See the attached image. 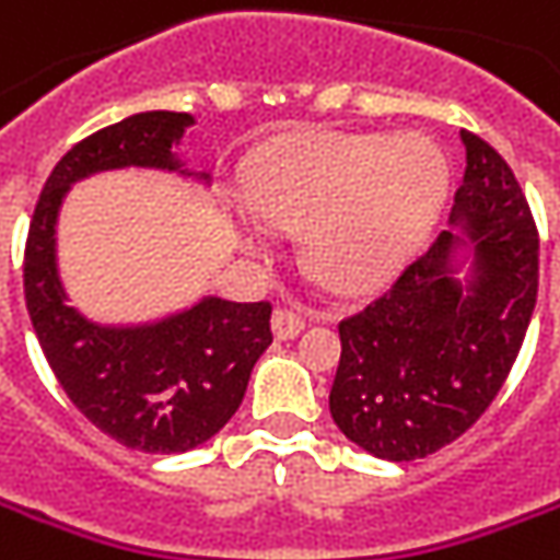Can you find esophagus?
<instances>
[{
	"label": "esophagus",
	"instance_id": "1",
	"mask_svg": "<svg viewBox=\"0 0 560 560\" xmlns=\"http://www.w3.org/2000/svg\"><path fill=\"white\" fill-rule=\"evenodd\" d=\"M306 328L303 315L294 310H276L272 312V334L276 340H294L300 337V330Z\"/></svg>",
	"mask_w": 560,
	"mask_h": 560
}]
</instances>
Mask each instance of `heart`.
<instances>
[{"label":"heart","mask_w":560,"mask_h":560,"mask_svg":"<svg viewBox=\"0 0 560 560\" xmlns=\"http://www.w3.org/2000/svg\"><path fill=\"white\" fill-rule=\"evenodd\" d=\"M447 159L429 137L318 131L266 159L250 201L272 226H303V257L330 288L392 279L432 230L447 196ZM260 248L264 230L245 226Z\"/></svg>","instance_id":"heart-1"}]
</instances>
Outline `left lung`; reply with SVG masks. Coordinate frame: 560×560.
Returning a JSON list of instances; mask_svg holds the SVG:
<instances>
[{
    "label": "left lung",
    "instance_id": "8db88e82",
    "mask_svg": "<svg viewBox=\"0 0 560 560\" xmlns=\"http://www.w3.org/2000/svg\"><path fill=\"white\" fill-rule=\"evenodd\" d=\"M466 171L451 230L368 310L340 322L330 417L361 451L408 463L469 429L518 359L539 284V238L503 155L459 131Z\"/></svg>",
    "mask_w": 560,
    "mask_h": 560
}]
</instances>
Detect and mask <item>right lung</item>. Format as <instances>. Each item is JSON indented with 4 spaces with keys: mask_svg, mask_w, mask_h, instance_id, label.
Wrapping results in <instances>:
<instances>
[{
    "mask_svg": "<svg viewBox=\"0 0 560 560\" xmlns=\"http://www.w3.org/2000/svg\"><path fill=\"white\" fill-rule=\"evenodd\" d=\"M189 125V113L150 109L75 143L42 189L24 254L26 310L57 383L101 432L143 454H184L230 423L272 343V306L205 294L150 322H97L63 288L57 220L72 186L104 171H165L208 189L211 174L174 152Z\"/></svg>",
    "mask_w": 560,
    "mask_h": 560,
    "instance_id": "1",
    "label": "right lung"
}]
</instances>
